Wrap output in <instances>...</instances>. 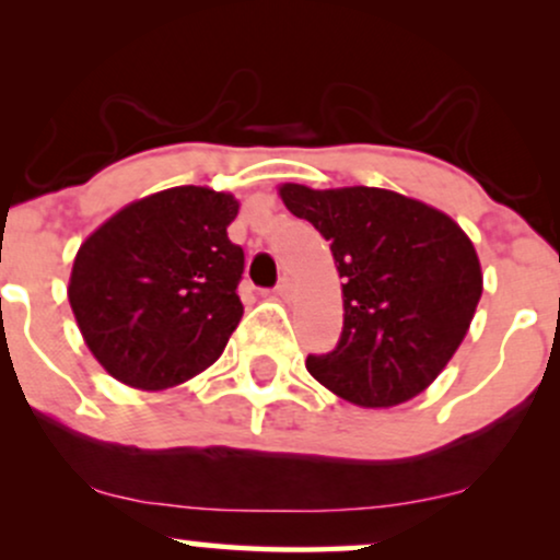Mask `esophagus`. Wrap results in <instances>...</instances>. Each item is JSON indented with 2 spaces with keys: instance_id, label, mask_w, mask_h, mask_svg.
Segmentation results:
<instances>
[{
  "instance_id": "obj_1",
  "label": "esophagus",
  "mask_w": 560,
  "mask_h": 560,
  "mask_svg": "<svg viewBox=\"0 0 560 560\" xmlns=\"http://www.w3.org/2000/svg\"><path fill=\"white\" fill-rule=\"evenodd\" d=\"M292 292H294V284H292V279H281L279 281V287H276V298H281V300H289L292 298Z\"/></svg>"
}]
</instances>
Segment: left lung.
I'll return each mask as SVG.
<instances>
[{
    "instance_id": "1",
    "label": "left lung",
    "mask_w": 560,
    "mask_h": 560,
    "mask_svg": "<svg viewBox=\"0 0 560 560\" xmlns=\"http://www.w3.org/2000/svg\"><path fill=\"white\" fill-rule=\"evenodd\" d=\"M281 202L331 242L345 326L316 382L361 408L421 395L464 342L481 298L474 242L447 213L376 186L281 184Z\"/></svg>"
}]
</instances>
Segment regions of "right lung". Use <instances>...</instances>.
<instances>
[{
    "label": "right lung",
    "mask_w": 560,
    "mask_h": 560,
    "mask_svg": "<svg viewBox=\"0 0 560 560\" xmlns=\"http://www.w3.org/2000/svg\"><path fill=\"white\" fill-rule=\"evenodd\" d=\"M240 199L173 186L120 208L83 240L68 281L83 342L120 384L163 392L221 358L242 320Z\"/></svg>",
    "instance_id": "obj_1"
}]
</instances>
